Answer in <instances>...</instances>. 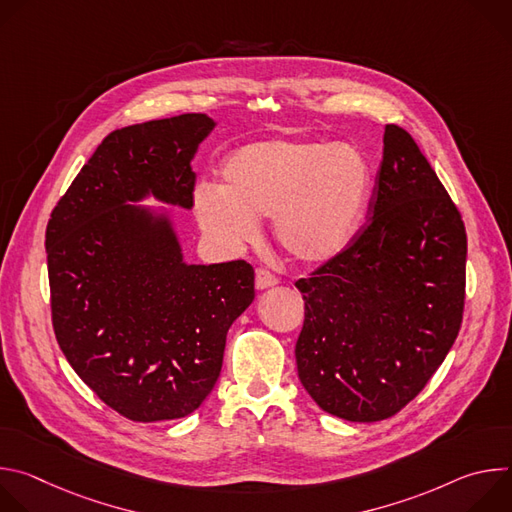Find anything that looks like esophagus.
<instances>
[{
    "label": "esophagus",
    "instance_id": "34e87169",
    "mask_svg": "<svg viewBox=\"0 0 512 512\" xmlns=\"http://www.w3.org/2000/svg\"><path fill=\"white\" fill-rule=\"evenodd\" d=\"M277 283V277L269 271V269H257V275H255V285L257 289H265V287H273Z\"/></svg>",
    "mask_w": 512,
    "mask_h": 512
}]
</instances>
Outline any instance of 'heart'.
<instances>
[{
    "label": "heart",
    "mask_w": 512,
    "mask_h": 512,
    "mask_svg": "<svg viewBox=\"0 0 512 512\" xmlns=\"http://www.w3.org/2000/svg\"><path fill=\"white\" fill-rule=\"evenodd\" d=\"M223 186L204 182L194 206L200 227L239 247L275 216L281 247L298 261L324 263L354 239L371 194V164L356 145L277 137L243 145L223 164Z\"/></svg>",
    "instance_id": "b5f03b06"
}]
</instances>
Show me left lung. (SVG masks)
Segmentation results:
<instances>
[{
	"label": "left lung",
	"instance_id": "8db88e82",
	"mask_svg": "<svg viewBox=\"0 0 512 512\" xmlns=\"http://www.w3.org/2000/svg\"><path fill=\"white\" fill-rule=\"evenodd\" d=\"M369 223L298 279V375L346 421L393 417L427 385L464 316L466 229L448 190L399 125H385Z\"/></svg>",
	"mask_w": 512,
	"mask_h": 512
}]
</instances>
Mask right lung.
<instances>
[{
	"mask_svg": "<svg viewBox=\"0 0 512 512\" xmlns=\"http://www.w3.org/2000/svg\"><path fill=\"white\" fill-rule=\"evenodd\" d=\"M214 129L186 113L111 131L54 206L46 227L52 328L85 385L119 415L178 419L208 397L227 332L255 298L237 259L186 265L148 194L190 208V162Z\"/></svg>",
	"mask_w": 512,
	"mask_h": 512,
	"instance_id": "add662e5",
	"label": "right lung"
}]
</instances>
